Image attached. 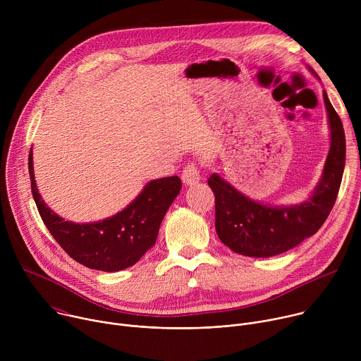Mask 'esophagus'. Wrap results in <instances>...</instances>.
Instances as JSON below:
<instances>
[{
    "mask_svg": "<svg viewBox=\"0 0 361 361\" xmlns=\"http://www.w3.org/2000/svg\"><path fill=\"white\" fill-rule=\"evenodd\" d=\"M200 167L197 163H188L184 169H183V173H181V180L185 185H192L195 183H198L201 174H200Z\"/></svg>",
    "mask_w": 361,
    "mask_h": 361,
    "instance_id": "34e87169",
    "label": "esophagus"
}]
</instances>
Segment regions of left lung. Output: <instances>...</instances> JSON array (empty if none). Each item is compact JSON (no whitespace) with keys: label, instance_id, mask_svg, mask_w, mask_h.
<instances>
[{"label":"left lung","instance_id":"obj_1","mask_svg":"<svg viewBox=\"0 0 361 361\" xmlns=\"http://www.w3.org/2000/svg\"><path fill=\"white\" fill-rule=\"evenodd\" d=\"M331 145L323 177L313 195L291 207H270L243 195L220 176L212 174L209 185L216 195V231L234 252L247 257H271L316 234L336 202L344 164L345 135L343 123L324 91Z\"/></svg>","mask_w":361,"mask_h":361}]
</instances>
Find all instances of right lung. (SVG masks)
Returning <instances> with one entry per match:
<instances>
[{"instance_id":"obj_1","label":"right lung","mask_w":361,"mask_h":361,"mask_svg":"<svg viewBox=\"0 0 361 361\" xmlns=\"http://www.w3.org/2000/svg\"><path fill=\"white\" fill-rule=\"evenodd\" d=\"M28 170L34 201L51 235L71 259L99 271H120L134 266L156 244L160 224L181 190L177 176L152 180L118 214L98 223L75 224L64 221L41 200L34 180L32 151Z\"/></svg>"}]
</instances>
